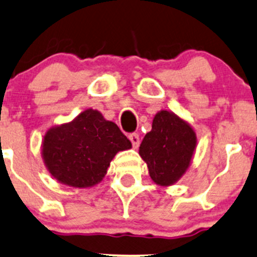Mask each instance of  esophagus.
I'll return each mask as SVG.
<instances>
[{
    "label": "esophagus",
    "mask_w": 257,
    "mask_h": 257,
    "mask_svg": "<svg viewBox=\"0 0 257 257\" xmlns=\"http://www.w3.org/2000/svg\"><path fill=\"white\" fill-rule=\"evenodd\" d=\"M129 140L132 142V144H133V148H138L140 144V138H139V134L138 133H131L128 136Z\"/></svg>",
    "instance_id": "34e87169"
}]
</instances>
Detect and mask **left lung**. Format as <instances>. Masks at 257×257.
<instances>
[{
  "mask_svg": "<svg viewBox=\"0 0 257 257\" xmlns=\"http://www.w3.org/2000/svg\"><path fill=\"white\" fill-rule=\"evenodd\" d=\"M194 148L196 134L190 124L172 112L161 110L154 118L151 131L143 139L139 154L148 164L154 182L169 186L185 174Z\"/></svg>",
  "mask_w": 257,
  "mask_h": 257,
  "instance_id": "1",
  "label": "left lung"
}]
</instances>
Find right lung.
I'll return each mask as SVG.
<instances>
[{"instance_id":"right-lung-1","label":"right lung","mask_w":257,"mask_h":257,"mask_svg":"<svg viewBox=\"0 0 257 257\" xmlns=\"http://www.w3.org/2000/svg\"><path fill=\"white\" fill-rule=\"evenodd\" d=\"M131 148L117 124L104 119L98 110L86 109L45 134L43 158L59 182L91 187L103 178L115 154Z\"/></svg>"}]
</instances>
